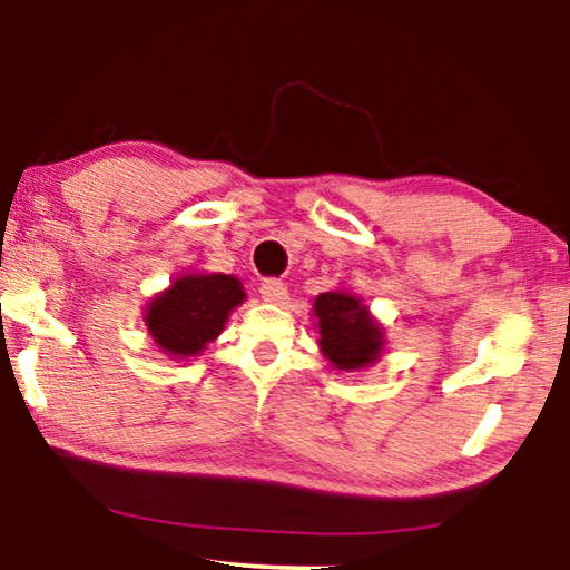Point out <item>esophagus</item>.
<instances>
[{
	"label": "esophagus",
	"mask_w": 570,
	"mask_h": 570,
	"mask_svg": "<svg viewBox=\"0 0 570 570\" xmlns=\"http://www.w3.org/2000/svg\"><path fill=\"white\" fill-rule=\"evenodd\" d=\"M258 294H262V298L268 304H284L288 298V288L284 282H278V278H266V282L258 286Z\"/></svg>",
	"instance_id": "34e87169"
}]
</instances>
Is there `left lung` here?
<instances>
[{
    "label": "left lung",
    "instance_id": "8db88e82",
    "mask_svg": "<svg viewBox=\"0 0 570 570\" xmlns=\"http://www.w3.org/2000/svg\"><path fill=\"white\" fill-rule=\"evenodd\" d=\"M320 320V346L336 370H362L380 356L382 332L366 308L344 292L322 294L314 302Z\"/></svg>",
    "mask_w": 570,
    "mask_h": 570
}]
</instances>
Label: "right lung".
<instances>
[{"mask_svg": "<svg viewBox=\"0 0 570 570\" xmlns=\"http://www.w3.org/2000/svg\"><path fill=\"white\" fill-rule=\"evenodd\" d=\"M244 302L238 278L226 274L183 276L148 306L146 324L160 350L193 356L224 330L228 312Z\"/></svg>", "mask_w": 570, "mask_h": 570, "instance_id": "add662e5", "label": "right lung"}]
</instances>
